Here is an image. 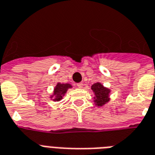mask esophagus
Listing matches in <instances>:
<instances>
[{
	"instance_id": "obj_1",
	"label": "esophagus",
	"mask_w": 155,
	"mask_h": 155,
	"mask_svg": "<svg viewBox=\"0 0 155 155\" xmlns=\"http://www.w3.org/2000/svg\"><path fill=\"white\" fill-rule=\"evenodd\" d=\"M77 86H78V88H82V87H83V84H82V83H78V84H77Z\"/></svg>"
}]
</instances>
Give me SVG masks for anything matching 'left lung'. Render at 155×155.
Here are the masks:
<instances>
[{
    "instance_id": "1",
    "label": "left lung",
    "mask_w": 155,
    "mask_h": 155,
    "mask_svg": "<svg viewBox=\"0 0 155 155\" xmlns=\"http://www.w3.org/2000/svg\"><path fill=\"white\" fill-rule=\"evenodd\" d=\"M91 90L94 94V102L96 106L102 107L107 103H108L110 100L109 94L111 92L110 89L104 87L100 82H96L91 86Z\"/></svg>"
}]
</instances>
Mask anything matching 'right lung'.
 Wrapping results in <instances>:
<instances>
[{"label":"right lung","instance_id":"1","mask_svg":"<svg viewBox=\"0 0 155 155\" xmlns=\"http://www.w3.org/2000/svg\"><path fill=\"white\" fill-rule=\"evenodd\" d=\"M72 88V86L69 83H58L56 84V87L54 88V92L53 94L51 95V98H53L55 97L52 100L54 101H60L61 99H63V96H64L65 93L68 91V89Z\"/></svg>","mask_w":155,"mask_h":155}]
</instances>
